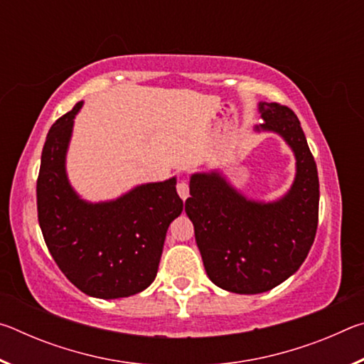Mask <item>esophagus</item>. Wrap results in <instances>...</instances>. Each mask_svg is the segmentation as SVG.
I'll use <instances>...</instances> for the list:
<instances>
[{
	"label": "esophagus",
	"instance_id": "1",
	"mask_svg": "<svg viewBox=\"0 0 364 364\" xmlns=\"http://www.w3.org/2000/svg\"><path fill=\"white\" fill-rule=\"evenodd\" d=\"M176 191H178V194H180V197H181L183 200L188 199V196H189V186H188L186 181L181 180L180 183H178V184H176Z\"/></svg>",
	"mask_w": 364,
	"mask_h": 364
}]
</instances>
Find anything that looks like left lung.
Returning a JSON list of instances; mask_svg holds the SVG:
<instances>
[{"mask_svg":"<svg viewBox=\"0 0 364 364\" xmlns=\"http://www.w3.org/2000/svg\"><path fill=\"white\" fill-rule=\"evenodd\" d=\"M258 114L263 122L254 125V133L278 134L294 154L291 188L274 200H258L221 170L196 171L184 207L208 278L223 291L245 295L271 291L291 278L318 228V170L297 115L264 101L258 102Z\"/></svg>","mask_w":364,"mask_h":364,"instance_id":"8db88e82","label":"left lung"}]
</instances>
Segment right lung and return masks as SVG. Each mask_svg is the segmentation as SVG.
<instances>
[{"instance_id":"obj_1","label":"right lung","mask_w":364,"mask_h":364,"mask_svg":"<svg viewBox=\"0 0 364 364\" xmlns=\"http://www.w3.org/2000/svg\"><path fill=\"white\" fill-rule=\"evenodd\" d=\"M83 107L54 123L36 181L38 221L49 252L73 286L90 297L122 299L156 279L165 236L183 212L176 176L143 183L110 200L83 199L67 175L73 123Z\"/></svg>"}]
</instances>
